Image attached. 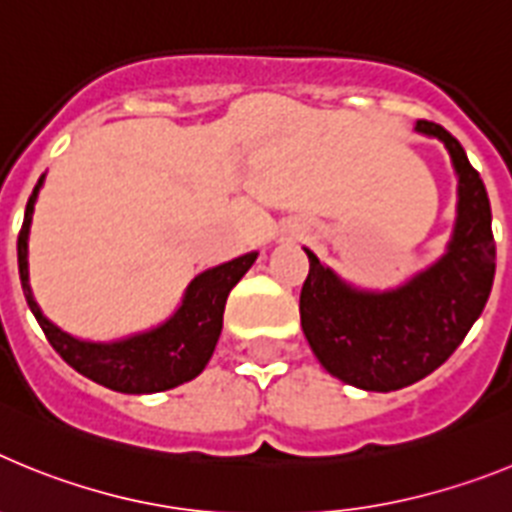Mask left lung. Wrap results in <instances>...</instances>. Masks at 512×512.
<instances>
[{"mask_svg":"<svg viewBox=\"0 0 512 512\" xmlns=\"http://www.w3.org/2000/svg\"><path fill=\"white\" fill-rule=\"evenodd\" d=\"M415 133L438 138L456 174V220L446 251L392 289L341 279L305 248L300 323L325 372L366 392H392L436 372L482 315L495 279L487 189L459 140L428 120Z\"/></svg>","mask_w":512,"mask_h":512,"instance_id":"1","label":"left lung"}]
</instances>
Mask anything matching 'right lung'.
Instances as JSON below:
<instances>
[{
    "label": "right lung",
    "mask_w": 512,
    "mask_h": 512,
    "mask_svg": "<svg viewBox=\"0 0 512 512\" xmlns=\"http://www.w3.org/2000/svg\"><path fill=\"white\" fill-rule=\"evenodd\" d=\"M43 182L45 174L40 176L27 200L25 220L17 238V264H20L27 305L58 356L92 382L102 384L107 390L125 392V395H153V392L174 390L179 384L192 382L197 374H202L215 351L220 330H223L225 300L230 289L241 282L259 253H243L238 259L197 274L184 289L179 307L164 323L140 330L133 336L117 338V341H84L45 318L30 287L27 243H30V225H33L35 202H38Z\"/></svg>",
    "instance_id": "obj_1"
}]
</instances>
